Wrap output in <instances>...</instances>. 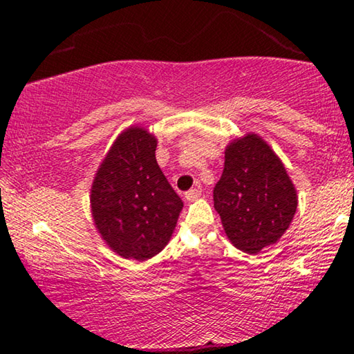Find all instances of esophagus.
<instances>
[{"label":"esophagus","mask_w":354,"mask_h":354,"mask_svg":"<svg viewBox=\"0 0 354 354\" xmlns=\"http://www.w3.org/2000/svg\"><path fill=\"white\" fill-rule=\"evenodd\" d=\"M200 195H201V190H200V187L190 189V190L185 192V200H187V201H195L196 198H198Z\"/></svg>","instance_id":"34e87169"}]
</instances>
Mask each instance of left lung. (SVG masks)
Segmentation results:
<instances>
[{
    "mask_svg": "<svg viewBox=\"0 0 354 354\" xmlns=\"http://www.w3.org/2000/svg\"><path fill=\"white\" fill-rule=\"evenodd\" d=\"M297 192L272 148L247 134L226 148L214 207L231 243L256 254L277 243L297 211Z\"/></svg>",
    "mask_w": 354,
    "mask_h": 354,
    "instance_id": "left-lung-1",
    "label": "left lung"
}]
</instances>
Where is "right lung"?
I'll return each mask as SVG.
<instances>
[{"label": "right lung", "mask_w": 354, "mask_h": 354, "mask_svg": "<svg viewBox=\"0 0 354 354\" xmlns=\"http://www.w3.org/2000/svg\"><path fill=\"white\" fill-rule=\"evenodd\" d=\"M154 136L129 128L113 143L92 185L101 237L123 257L145 261L170 241L183 200L156 160Z\"/></svg>", "instance_id": "obj_1"}]
</instances>
